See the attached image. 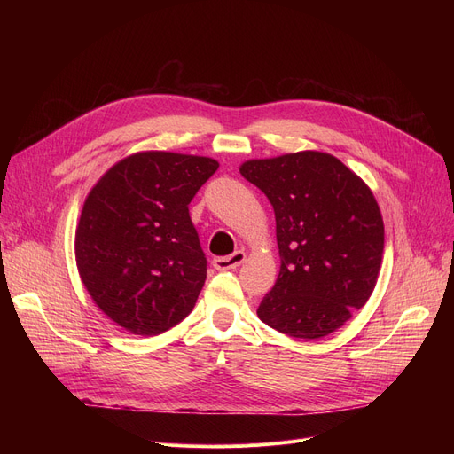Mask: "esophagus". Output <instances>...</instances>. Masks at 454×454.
I'll return each instance as SVG.
<instances>
[{"instance_id":"obj_1","label":"esophagus","mask_w":454,"mask_h":454,"mask_svg":"<svg viewBox=\"0 0 454 454\" xmlns=\"http://www.w3.org/2000/svg\"><path fill=\"white\" fill-rule=\"evenodd\" d=\"M245 259H247V254L243 250H237V252H233L230 255L215 257L213 259V267L217 269V270H230V269L239 267Z\"/></svg>"}]
</instances>
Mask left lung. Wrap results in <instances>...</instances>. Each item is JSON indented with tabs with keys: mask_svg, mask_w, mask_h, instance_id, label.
Here are the masks:
<instances>
[{
	"mask_svg": "<svg viewBox=\"0 0 454 454\" xmlns=\"http://www.w3.org/2000/svg\"><path fill=\"white\" fill-rule=\"evenodd\" d=\"M241 175L270 200L281 257L261 322L294 339H320L372 296L385 226L370 187L335 156L301 151L248 160Z\"/></svg>",
	"mask_w": 454,
	"mask_h": 454,
	"instance_id": "obj_1",
	"label": "left lung"
}]
</instances>
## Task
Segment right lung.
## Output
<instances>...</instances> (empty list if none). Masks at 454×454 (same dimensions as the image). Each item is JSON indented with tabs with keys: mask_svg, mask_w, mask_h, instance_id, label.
<instances>
[{
	"mask_svg": "<svg viewBox=\"0 0 454 454\" xmlns=\"http://www.w3.org/2000/svg\"><path fill=\"white\" fill-rule=\"evenodd\" d=\"M217 169L204 156L137 153L88 193L77 269L101 311L134 335H160L193 311L207 261L189 202Z\"/></svg>",
	"mask_w": 454,
	"mask_h": 454,
	"instance_id": "add662e5",
	"label": "right lung"
}]
</instances>
